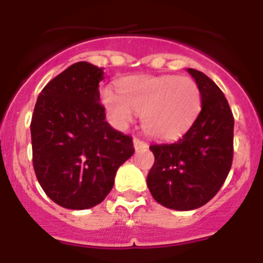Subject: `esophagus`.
<instances>
[{
	"label": "esophagus",
	"mask_w": 263,
	"mask_h": 263,
	"mask_svg": "<svg viewBox=\"0 0 263 263\" xmlns=\"http://www.w3.org/2000/svg\"><path fill=\"white\" fill-rule=\"evenodd\" d=\"M134 148H136L137 152L138 150H142V148H147V143L145 142V141H142V139L139 138H134Z\"/></svg>",
	"instance_id": "obj_1"
}]
</instances>
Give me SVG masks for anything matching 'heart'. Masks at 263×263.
Listing matches in <instances>:
<instances>
[{"mask_svg":"<svg viewBox=\"0 0 263 263\" xmlns=\"http://www.w3.org/2000/svg\"><path fill=\"white\" fill-rule=\"evenodd\" d=\"M106 109L118 126H126L133 115L142 116L146 133L157 138L182 134L196 120L201 93L192 79L174 75L133 76L120 90L105 88L101 93Z\"/></svg>","mask_w":263,"mask_h":263,"instance_id":"b5f03b06","label":"heart"}]
</instances>
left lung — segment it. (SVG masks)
I'll list each match as a JSON object with an SVG mask.
<instances>
[{
    "label": "left lung",
    "instance_id": "8db88e82",
    "mask_svg": "<svg viewBox=\"0 0 263 263\" xmlns=\"http://www.w3.org/2000/svg\"><path fill=\"white\" fill-rule=\"evenodd\" d=\"M201 93V110L178 141L150 146L147 175L153 197L166 208H200L218 192L233 160L234 118L221 89L203 72L187 69Z\"/></svg>",
    "mask_w": 263,
    "mask_h": 263
}]
</instances>
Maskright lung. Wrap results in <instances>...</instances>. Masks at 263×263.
Here are the masks:
<instances>
[{
  "label": "right lung",
  "instance_id": "right-lung-1",
  "mask_svg": "<svg viewBox=\"0 0 263 263\" xmlns=\"http://www.w3.org/2000/svg\"><path fill=\"white\" fill-rule=\"evenodd\" d=\"M103 69L69 66L39 93L31 118L32 164L51 200L88 210L106 197L118 167L134 153L132 137L105 121L100 104Z\"/></svg>",
  "mask_w": 263,
  "mask_h": 263
}]
</instances>
